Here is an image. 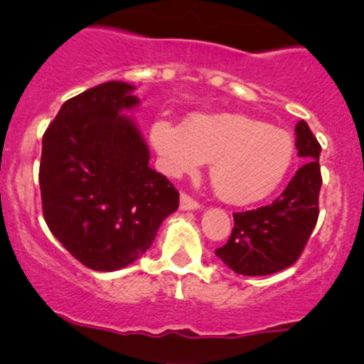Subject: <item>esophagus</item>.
<instances>
[{"label": "esophagus", "mask_w": 364, "mask_h": 364, "mask_svg": "<svg viewBox=\"0 0 364 364\" xmlns=\"http://www.w3.org/2000/svg\"><path fill=\"white\" fill-rule=\"evenodd\" d=\"M179 208H181V210H198L200 203L191 198L190 195L181 193V196H179Z\"/></svg>", "instance_id": "obj_1"}]
</instances>
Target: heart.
I'll return each mask as SVG.
<instances>
[{"label":"heart","mask_w":364,"mask_h":364,"mask_svg":"<svg viewBox=\"0 0 364 364\" xmlns=\"http://www.w3.org/2000/svg\"><path fill=\"white\" fill-rule=\"evenodd\" d=\"M150 141L162 171L173 178L208 162L217 196L231 205H250L272 195L294 159V141L286 129L241 112H195L181 127L157 119Z\"/></svg>","instance_id":"heart-1"}]
</instances>
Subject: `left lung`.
Listing matches in <instances>:
<instances>
[{
	"instance_id": "8db88e82",
	"label": "left lung",
	"mask_w": 364,
	"mask_h": 364,
	"mask_svg": "<svg viewBox=\"0 0 364 364\" xmlns=\"http://www.w3.org/2000/svg\"><path fill=\"white\" fill-rule=\"evenodd\" d=\"M296 149L304 164L270 205L236 212L228 243L217 257L236 274L269 275L291 267L303 253L318 219L321 186L318 140L306 121L296 124Z\"/></svg>"
}]
</instances>
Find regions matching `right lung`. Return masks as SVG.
<instances>
[{
    "label": "right lung",
    "instance_id": "1",
    "mask_svg": "<svg viewBox=\"0 0 364 364\" xmlns=\"http://www.w3.org/2000/svg\"><path fill=\"white\" fill-rule=\"evenodd\" d=\"M124 82L68 99L43 136L39 185L49 231L78 262L112 272L144 255L179 193L149 166L150 152L123 111L140 104Z\"/></svg>",
    "mask_w": 364,
    "mask_h": 364
}]
</instances>
